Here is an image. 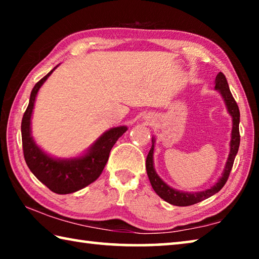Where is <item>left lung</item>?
Returning a JSON list of instances; mask_svg holds the SVG:
<instances>
[{
    "label": "left lung",
    "mask_w": 259,
    "mask_h": 259,
    "mask_svg": "<svg viewBox=\"0 0 259 259\" xmlns=\"http://www.w3.org/2000/svg\"><path fill=\"white\" fill-rule=\"evenodd\" d=\"M216 85H214V89L219 90V93L222 94L223 98L225 100V104L227 106V111L231 114L232 119H233V128H232V139H231V151L229 159H227L224 172H223V176L219 178V181L214 184L212 187L208 188V190L202 191V192H196V193H186V192H181L177 190H174L170 186L166 185V184L162 181V179L157 176L155 172L154 166H153V152H154V139H152V147L150 152H148V155L146 157V171L148 179H150L151 185L153 190L155 191L157 195L160 196L161 199H163L166 202L170 204L178 205V207H186V205H192L198 202H201L205 199L210 198V196L216 194L219 191L222 190L223 186L225 185L227 179H229L230 172L232 170V166L234 163V159L236 153L239 151L240 146V131H239V123H240V111L239 106L236 104L235 99L232 96L230 91L229 83L224 74L219 72L216 76Z\"/></svg>",
    "instance_id": "1"
}]
</instances>
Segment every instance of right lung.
Wrapping results in <instances>:
<instances>
[{
  "label": "right lung",
  "mask_w": 259,
  "mask_h": 259,
  "mask_svg": "<svg viewBox=\"0 0 259 259\" xmlns=\"http://www.w3.org/2000/svg\"><path fill=\"white\" fill-rule=\"evenodd\" d=\"M55 68L42 77L30 93L29 104L21 120V139L26 164L34 176L57 194H68L88 186L100 176L108 161L109 152L116 140L125 133L126 126H116L106 131L83 156L57 160L47 155L30 136V117L37 91Z\"/></svg>",
  "instance_id": "1"
}]
</instances>
